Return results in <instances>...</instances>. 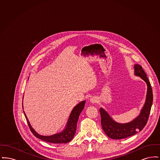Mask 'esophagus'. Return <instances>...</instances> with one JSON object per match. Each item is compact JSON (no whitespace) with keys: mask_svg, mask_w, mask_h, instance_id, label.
Listing matches in <instances>:
<instances>
[{"mask_svg":"<svg viewBox=\"0 0 160 160\" xmlns=\"http://www.w3.org/2000/svg\"><path fill=\"white\" fill-rule=\"evenodd\" d=\"M97 101H98V99H97V97H93L92 98H91L90 99V101H91V102L92 103V104L96 103V102H97Z\"/></svg>","mask_w":160,"mask_h":160,"instance_id":"34e87169","label":"esophagus"}]
</instances>
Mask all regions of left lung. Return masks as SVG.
I'll return each mask as SVG.
<instances>
[{"instance_id": "8db88e82", "label": "left lung", "mask_w": 160, "mask_h": 160, "mask_svg": "<svg viewBox=\"0 0 160 160\" xmlns=\"http://www.w3.org/2000/svg\"><path fill=\"white\" fill-rule=\"evenodd\" d=\"M134 74L142 78L148 86L146 101L139 116L131 122L119 123L115 122L102 108L99 109L102 128L107 136L112 139H122L132 136L141 131L148 122L153 102L152 87L142 67L138 64L134 65Z\"/></svg>"}]
</instances>
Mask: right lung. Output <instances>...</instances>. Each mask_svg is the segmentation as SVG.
<instances>
[{
    "mask_svg": "<svg viewBox=\"0 0 160 160\" xmlns=\"http://www.w3.org/2000/svg\"><path fill=\"white\" fill-rule=\"evenodd\" d=\"M85 102H86L85 101H83L79 104H78L76 106L74 107V108L72 110L71 114L69 116L66 127L63 131L57 134H54L52 136H41L38 134L34 129L32 128L28 118L26 117V115L25 114L24 112V111L23 112L25 115V117L26 118L29 128L31 129V132L35 137H37L39 139H41L42 140H44L47 142L52 143H67L69 142H70L73 138V137L75 135L77 129V123L78 120V117L84 108Z\"/></svg>",
    "mask_w": 160,
    "mask_h": 160,
    "instance_id": "right-lung-1",
    "label": "right lung"
}]
</instances>
